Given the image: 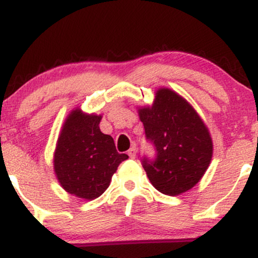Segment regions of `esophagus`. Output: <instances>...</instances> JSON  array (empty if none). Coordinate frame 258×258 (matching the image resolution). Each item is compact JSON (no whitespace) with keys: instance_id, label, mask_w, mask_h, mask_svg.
<instances>
[{"instance_id":"34e87169","label":"esophagus","mask_w":258,"mask_h":258,"mask_svg":"<svg viewBox=\"0 0 258 258\" xmlns=\"http://www.w3.org/2000/svg\"><path fill=\"white\" fill-rule=\"evenodd\" d=\"M127 154H128V156H130V158L135 159V158H136V155H137V147H136V146H133V147L130 148V149H128V152H127Z\"/></svg>"}]
</instances>
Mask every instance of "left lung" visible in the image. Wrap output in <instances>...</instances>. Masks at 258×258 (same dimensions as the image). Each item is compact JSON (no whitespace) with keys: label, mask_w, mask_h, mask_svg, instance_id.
Wrapping results in <instances>:
<instances>
[{"label":"left lung","mask_w":258,"mask_h":258,"mask_svg":"<svg viewBox=\"0 0 258 258\" xmlns=\"http://www.w3.org/2000/svg\"><path fill=\"white\" fill-rule=\"evenodd\" d=\"M146 139L155 150L141 159L152 184L166 195H178L199 182L212 158V141L199 115L167 88L156 92L152 108L139 109Z\"/></svg>","instance_id":"left-lung-1"}]
</instances>
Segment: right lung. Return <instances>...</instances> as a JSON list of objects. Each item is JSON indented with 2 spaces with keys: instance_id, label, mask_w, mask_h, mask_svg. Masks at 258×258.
<instances>
[{
  "instance_id": "right-lung-1",
  "label": "right lung",
  "mask_w": 258,
  "mask_h": 258,
  "mask_svg": "<svg viewBox=\"0 0 258 258\" xmlns=\"http://www.w3.org/2000/svg\"><path fill=\"white\" fill-rule=\"evenodd\" d=\"M102 117L72 111L59 136L54 171L61 186L79 198L96 199L106 190L126 154L117 153L111 136L100 132Z\"/></svg>"
}]
</instances>
